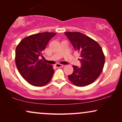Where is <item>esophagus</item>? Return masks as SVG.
I'll return each instance as SVG.
<instances>
[{"instance_id": "1", "label": "esophagus", "mask_w": 122, "mask_h": 122, "mask_svg": "<svg viewBox=\"0 0 122 122\" xmlns=\"http://www.w3.org/2000/svg\"><path fill=\"white\" fill-rule=\"evenodd\" d=\"M55 66L57 67V68H61V67L64 66V65H62V64H56L55 65Z\"/></svg>"}]
</instances>
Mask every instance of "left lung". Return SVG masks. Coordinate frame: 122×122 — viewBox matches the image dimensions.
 Masks as SVG:
<instances>
[{
  "label": "left lung",
  "mask_w": 122,
  "mask_h": 122,
  "mask_svg": "<svg viewBox=\"0 0 122 122\" xmlns=\"http://www.w3.org/2000/svg\"><path fill=\"white\" fill-rule=\"evenodd\" d=\"M65 36L80 56L81 67L73 65L69 80L77 86L91 84L99 77L104 65L105 57L101 46L91 38L79 32H66Z\"/></svg>",
  "instance_id": "obj_1"
}]
</instances>
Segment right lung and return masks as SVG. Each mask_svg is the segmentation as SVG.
Here are the masks:
<instances>
[{"label":"right lung","instance_id":"add662e5","mask_svg":"<svg viewBox=\"0 0 122 122\" xmlns=\"http://www.w3.org/2000/svg\"><path fill=\"white\" fill-rule=\"evenodd\" d=\"M56 33L31 35L23 38L15 50V64L22 77L31 85L43 86L51 80L54 72L53 66L39 59L47 43Z\"/></svg>","mask_w":122,"mask_h":122}]
</instances>
